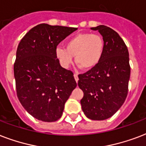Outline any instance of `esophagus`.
Masks as SVG:
<instances>
[{
    "label": "esophagus",
    "mask_w": 146,
    "mask_h": 146,
    "mask_svg": "<svg viewBox=\"0 0 146 146\" xmlns=\"http://www.w3.org/2000/svg\"><path fill=\"white\" fill-rule=\"evenodd\" d=\"M74 79H75V81H76V82H78V74H74Z\"/></svg>",
    "instance_id": "obj_1"
}]
</instances>
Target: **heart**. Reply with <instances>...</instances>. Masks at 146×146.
<instances>
[{"mask_svg":"<svg viewBox=\"0 0 146 146\" xmlns=\"http://www.w3.org/2000/svg\"><path fill=\"white\" fill-rule=\"evenodd\" d=\"M104 39L99 34L82 33L70 38L66 42V48L58 46L55 55L62 67L68 68L74 62L86 70L98 66L104 54Z\"/></svg>","mask_w":146,"mask_h":146,"instance_id":"1","label":"heart"}]
</instances>
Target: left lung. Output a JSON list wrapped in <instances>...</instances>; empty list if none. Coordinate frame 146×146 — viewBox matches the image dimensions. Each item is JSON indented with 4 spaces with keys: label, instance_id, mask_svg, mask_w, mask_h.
Returning a JSON list of instances; mask_svg holds the SVG:
<instances>
[{
    "label": "left lung",
    "instance_id": "1",
    "mask_svg": "<svg viewBox=\"0 0 146 146\" xmlns=\"http://www.w3.org/2000/svg\"><path fill=\"white\" fill-rule=\"evenodd\" d=\"M102 36L104 54L98 66L78 75L84 113L93 120L111 117L122 107L128 93L130 66L128 48L119 35L110 27H91Z\"/></svg>",
    "mask_w": 146,
    "mask_h": 146
}]
</instances>
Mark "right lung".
Returning <instances> with one entry per match:
<instances>
[{"mask_svg": "<svg viewBox=\"0 0 146 146\" xmlns=\"http://www.w3.org/2000/svg\"><path fill=\"white\" fill-rule=\"evenodd\" d=\"M77 30L41 23L18 45L13 65L17 97L24 109L39 120L61 118L65 102L76 88L73 73L61 66L55 48Z\"/></svg>", "mask_w": 146, "mask_h": 146, "instance_id": "add662e5", "label": "right lung"}]
</instances>
